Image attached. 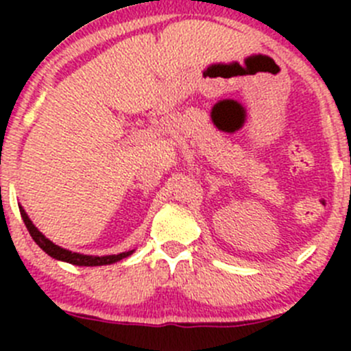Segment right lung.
Returning a JSON list of instances; mask_svg holds the SVG:
<instances>
[{"instance_id": "1", "label": "right lung", "mask_w": 351, "mask_h": 351, "mask_svg": "<svg viewBox=\"0 0 351 351\" xmlns=\"http://www.w3.org/2000/svg\"><path fill=\"white\" fill-rule=\"evenodd\" d=\"M20 214H22V219L27 226L28 232L30 236L34 238V241L49 254V256L56 258V260H62L67 261V263H73L77 265V267H100V265H110V263H115V261L122 260V258H127L129 254H132V251H127V253H120V254H110V256H88V254H80V253H73V251H67L64 247L58 246L52 241H49L34 224L32 221L28 219V215L25 214V210L20 207Z\"/></svg>"}]
</instances>
